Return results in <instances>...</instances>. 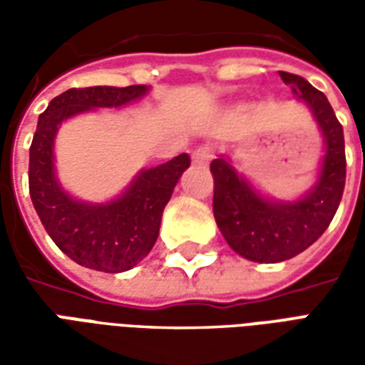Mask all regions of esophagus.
I'll return each mask as SVG.
<instances>
[{
  "mask_svg": "<svg viewBox=\"0 0 365 365\" xmlns=\"http://www.w3.org/2000/svg\"><path fill=\"white\" fill-rule=\"evenodd\" d=\"M191 158H193V162H195V164L203 166V164H207L209 160L213 158V148H211L209 144H203V146H199V148H195V150H193Z\"/></svg>",
  "mask_w": 365,
  "mask_h": 365,
  "instance_id": "esophagus-1",
  "label": "esophagus"
}]
</instances>
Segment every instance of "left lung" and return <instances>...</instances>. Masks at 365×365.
<instances>
[{
    "mask_svg": "<svg viewBox=\"0 0 365 365\" xmlns=\"http://www.w3.org/2000/svg\"><path fill=\"white\" fill-rule=\"evenodd\" d=\"M279 76L311 107L324 135L327 154L314 190L297 203H272L238 178L225 160L211 162L215 221L235 252L262 264L289 260L313 245L329 229L346 182L344 130L327 96L301 76Z\"/></svg>",
    "mask_w": 365,
    "mask_h": 365,
    "instance_id": "1",
    "label": "left lung"
}]
</instances>
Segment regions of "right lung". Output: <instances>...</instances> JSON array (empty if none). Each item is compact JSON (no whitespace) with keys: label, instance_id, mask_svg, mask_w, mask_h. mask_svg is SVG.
<instances>
[{"label":"right lung","instance_id":"obj_1","mask_svg":"<svg viewBox=\"0 0 365 365\" xmlns=\"http://www.w3.org/2000/svg\"><path fill=\"white\" fill-rule=\"evenodd\" d=\"M146 86L72 88L41 113L29 150V191L46 232L68 258L107 274L135 268L158 238L164 207L180 175L190 168L187 154L144 170L127 193L107 205H86L68 197L54 180L52 143L58 125L93 107H120L146 93Z\"/></svg>","mask_w":365,"mask_h":365}]
</instances>
